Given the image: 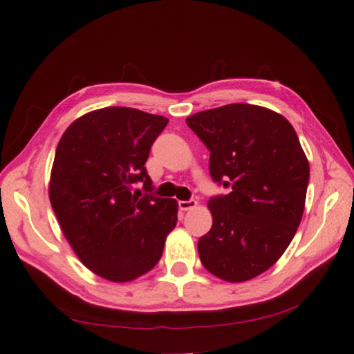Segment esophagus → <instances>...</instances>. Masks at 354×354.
Returning <instances> with one entry per match:
<instances>
[{"mask_svg": "<svg viewBox=\"0 0 354 354\" xmlns=\"http://www.w3.org/2000/svg\"><path fill=\"white\" fill-rule=\"evenodd\" d=\"M198 205V202L194 199H190V201H179L178 202V207L181 212H187V209H192Z\"/></svg>", "mask_w": 354, "mask_h": 354, "instance_id": "obj_1", "label": "esophagus"}]
</instances>
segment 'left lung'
Wrapping results in <instances>:
<instances>
[{
	"label": "left lung",
	"mask_w": 354,
	"mask_h": 354,
	"mask_svg": "<svg viewBox=\"0 0 354 354\" xmlns=\"http://www.w3.org/2000/svg\"><path fill=\"white\" fill-rule=\"evenodd\" d=\"M209 150V175L228 194L208 201L213 227L198 242L202 265L230 283L251 280L281 257L301 222L309 161L292 124L246 103L185 120Z\"/></svg>",
	"instance_id": "obj_1"
}]
</instances>
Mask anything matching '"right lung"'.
I'll return each instance as SVG.
<instances>
[{"instance_id": "1", "label": "right lung", "mask_w": 354, "mask_h": 354, "mask_svg": "<svg viewBox=\"0 0 354 354\" xmlns=\"http://www.w3.org/2000/svg\"><path fill=\"white\" fill-rule=\"evenodd\" d=\"M169 120L133 108L89 112L59 141L50 202L84 265L109 281H131L160 261L176 227L178 202L153 196L145 164ZM141 182L147 193L133 191Z\"/></svg>"}]
</instances>
